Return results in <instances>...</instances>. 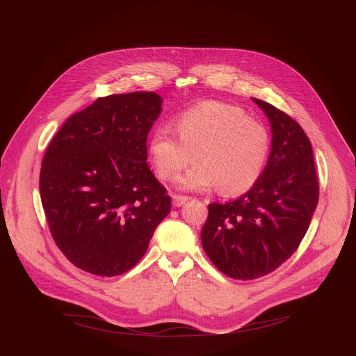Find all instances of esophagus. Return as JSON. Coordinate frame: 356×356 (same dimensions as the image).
Returning a JSON list of instances; mask_svg holds the SVG:
<instances>
[{
  "instance_id": "esophagus-1",
  "label": "esophagus",
  "mask_w": 356,
  "mask_h": 356,
  "mask_svg": "<svg viewBox=\"0 0 356 356\" xmlns=\"http://www.w3.org/2000/svg\"><path fill=\"white\" fill-rule=\"evenodd\" d=\"M186 201H188L187 195H180V194L173 195V206L175 207H181Z\"/></svg>"
}]
</instances>
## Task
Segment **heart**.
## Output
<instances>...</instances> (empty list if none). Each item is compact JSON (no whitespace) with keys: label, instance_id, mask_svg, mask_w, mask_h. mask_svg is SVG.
<instances>
[{"label":"heart","instance_id":"heart-1","mask_svg":"<svg viewBox=\"0 0 356 356\" xmlns=\"http://www.w3.org/2000/svg\"><path fill=\"white\" fill-rule=\"evenodd\" d=\"M175 134L158 127L147 142L149 159L159 179L175 181L197 162L180 184L187 190H209L218 184L222 194L249 190L264 172L270 149L268 128L235 106L206 101L175 120Z\"/></svg>","mask_w":356,"mask_h":356}]
</instances>
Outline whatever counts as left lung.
Masks as SVG:
<instances>
[{
    "label": "left lung",
    "mask_w": 356,
    "mask_h": 356,
    "mask_svg": "<svg viewBox=\"0 0 356 356\" xmlns=\"http://www.w3.org/2000/svg\"><path fill=\"white\" fill-rule=\"evenodd\" d=\"M252 99L270 121L269 161L248 193L225 204H209L201 229L210 261L238 280L269 275L293 255L309 229L320 188L306 132L266 101Z\"/></svg>",
    "instance_id": "8db88e82"
}]
</instances>
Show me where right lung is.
<instances>
[{"label":"right lung","mask_w":356,"mask_h":356,"mask_svg":"<svg viewBox=\"0 0 356 356\" xmlns=\"http://www.w3.org/2000/svg\"><path fill=\"white\" fill-rule=\"evenodd\" d=\"M161 106L152 91L99 97L46 149L39 191L49 229L84 272L111 277L132 269L170 213V197L146 163Z\"/></svg>","instance_id":"add662e5"}]
</instances>
